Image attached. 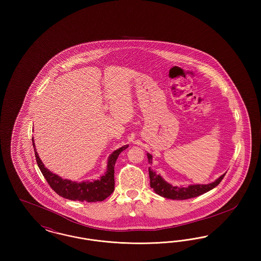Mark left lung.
<instances>
[{"mask_svg": "<svg viewBox=\"0 0 261 261\" xmlns=\"http://www.w3.org/2000/svg\"><path fill=\"white\" fill-rule=\"evenodd\" d=\"M149 163L151 164L152 162V155L150 153H147ZM149 184L150 187L153 189V191L160 195L161 197L171 199H188L192 198L199 197L200 195L208 192L213 188L217 186L224 178L225 174L221 175L218 179H216L214 182L207 185H189L188 187H174L167 183L160 174L156 173L152 169L149 167Z\"/></svg>", "mask_w": 261, "mask_h": 261, "instance_id": "obj_1", "label": "left lung"}]
</instances>
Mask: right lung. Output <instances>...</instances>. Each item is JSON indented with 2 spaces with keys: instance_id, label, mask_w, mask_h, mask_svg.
Returning <instances> with one entry per match:
<instances>
[{
  "instance_id": "1",
  "label": "right lung",
  "mask_w": 261,
  "mask_h": 261,
  "mask_svg": "<svg viewBox=\"0 0 261 261\" xmlns=\"http://www.w3.org/2000/svg\"><path fill=\"white\" fill-rule=\"evenodd\" d=\"M33 148L35 151V158L38 166L49 183L50 188L62 198L70 200H79L87 202L101 201L110 197L114 190V165L118 155L121 151L128 148V145L123 146L114 150L108 159V168L106 173L95 181H83L73 182L71 180L62 179L57 174L50 172L45 167L42 161L40 160L38 152L35 149V143L32 138Z\"/></svg>"
}]
</instances>
